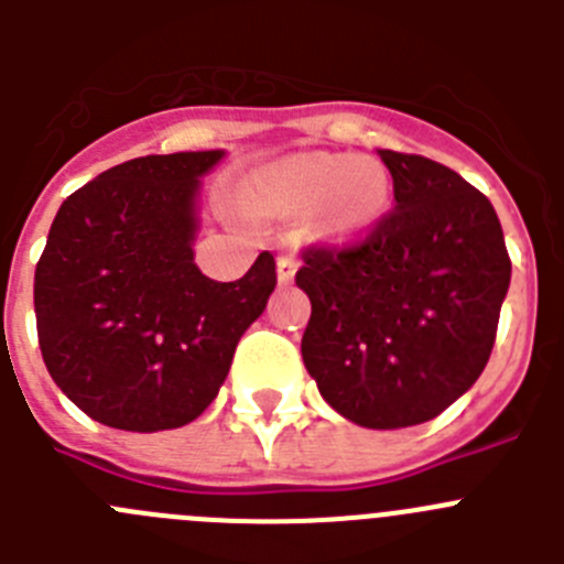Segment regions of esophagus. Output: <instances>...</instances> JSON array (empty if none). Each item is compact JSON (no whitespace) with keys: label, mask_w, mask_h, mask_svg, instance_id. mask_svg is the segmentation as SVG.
<instances>
[{"label":"esophagus","mask_w":564,"mask_h":564,"mask_svg":"<svg viewBox=\"0 0 564 564\" xmlns=\"http://www.w3.org/2000/svg\"><path fill=\"white\" fill-rule=\"evenodd\" d=\"M299 268V259L293 253H279L276 257V273H279V282H291L293 273Z\"/></svg>","instance_id":"34e87169"}]
</instances>
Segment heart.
I'll return each instance as SVG.
<instances>
[{
  "mask_svg": "<svg viewBox=\"0 0 564 564\" xmlns=\"http://www.w3.org/2000/svg\"><path fill=\"white\" fill-rule=\"evenodd\" d=\"M253 203L271 212L316 206L322 231L352 237L376 226L390 206V174L381 163L352 154H293L265 169Z\"/></svg>",
  "mask_w": 564,
  "mask_h": 564,
  "instance_id": "b5f03b06",
  "label": "heart"
}]
</instances>
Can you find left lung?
I'll return each instance as SVG.
<instances>
[{
  "label": "left lung",
  "mask_w": 564,
  "mask_h": 564,
  "mask_svg": "<svg viewBox=\"0 0 564 564\" xmlns=\"http://www.w3.org/2000/svg\"><path fill=\"white\" fill-rule=\"evenodd\" d=\"M378 158L395 208L350 242L302 251V358L338 415L401 430L437 417L480 378L511 259L495 206L460 174L421 154Z\"/></svg>",
  "instance_id": "left-lung-1"
}]
</instances>
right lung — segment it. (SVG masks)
<instances>
[{
  "label": "right lung",
  "instance_id": "obj_1",
  "mask_svg": "<svg viewBox=\"0 0 564 564\" xmlns=\"http://www.w3.org/2000/svg\"><path fill=\"white\" fill-rule=\"evenodd\" d=\"M220 158H134L69 194L50 226L33 279L39 347L64 395L104 426L161 432L203 415L276 288L271 251L237 282L194 265L197 177Z\"/></svg>",
  "mask_w": 564,
  "mask_h": 564
}]
</instances>
